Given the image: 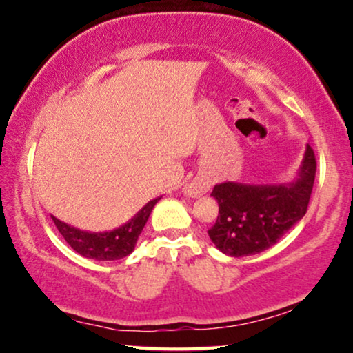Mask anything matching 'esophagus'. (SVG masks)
Listing matches in <instances>:
<instances>
[{
  "label": "esophagus",
  "mask_w": 353,
  "mask_h": 353,
  "mask_svg": "<svg viewBox=\"0 0 353 353\" xmlns=\"http://www.w3.org/2000/svg\"><path fill=\"white\" fill-rule=\"evenodd\" d=\"M210 190V180L207 176H196L185 186V194L190 197H201Z\"/></svg>",
  "instance_id": "1"
}]
</instances>
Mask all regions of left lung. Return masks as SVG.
I'll return each mask as SVG.
<instances>
[{
    "label": "left lung",
    "mask_w": 353,
    "mask_h": 353,
    "mask_svg": "<svg viewBox=\"0 0 353 353\" xmlns=\"http://www.w3.org/2000/svg\"><path fill=\"white\" fill-rule=\"evenodd\" d=\"M315 173V152L307 144L291 183L215 185L210 196L219 202V216L209 230L212 243L230 257H248L272 248L305 215Z\"/></svg>",
    "instance_id": "1"
}]
</instances>
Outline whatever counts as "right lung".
Segmentation results:
<instances>
[{"label": "right lung", "instance_id": "add662e5", "mask_svg": "<svg viewBox=\"0 0 353 353\" xmlns=\"http://www.w3.org/2000/svg\"><path fill=\"white\" fill-rule=\"evenodd\" d=\"M159 201H161V197L149 201L127 223L112 231H103V233H91V231L79 230L75 226H70L64 223V221L57 220L56 216H51V219L54 221L56 228L59 230L62 238L67 241V244L75 252H79L86 259L119 260L133 252L139 234H141L154 205Z\"/></svg>", "mask_w": 353, "mask_h": 353}]
</instances>
